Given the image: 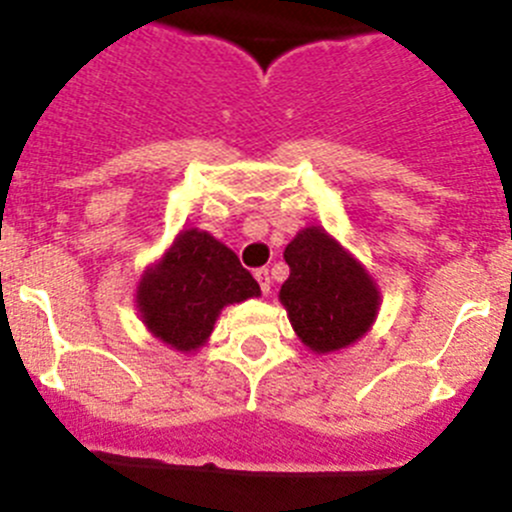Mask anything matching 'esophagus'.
Returning <instances> with one entry per match:
<instances>
[{"mask_svg": "<svg viewBox=\"0 0 512 512\" xmlns=\"http://www.w3.org/2000/svg\"><path fill=\"white\" fill-rule=\"evenodd\" d=\"M255 280L260 282V290L267 295V292H270V285H272L270 270H265V267H262V270H255Z\"/></svg>", "mask_w": 512, "mask_h": 512, "instance_id": "obj_1", "label": "esophagus"}]
</instances>
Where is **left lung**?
<instances>
[{
	"label": "left lung",
	"instance_id": "obj_1",
	"mask_svg": "<svg viewBox=\"0 0 512 512\" xmlns=\"http://www.w3.org/2000/svg\"><path fill=\"white\" fill-rule=\"evenodd\" d=\"M290 277L280 290L292 330L317 355L360 340L377 317L380 292L365 267L322 227H305L285 247Z\"/></svg>",
	"mask_w": 512,
	"mask_h": 512
}]
</instances>
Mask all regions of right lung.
Masks as SVG:
<instances>
[{"instance_id":"right-lung-1","label":"right lung","mask_w":512,"mask_h":512,"mask_svg":"<svg viewBox=\"0 0 512 512\" xmlns=\"http://www.w3.org/2000/svg\"><path fill=\"white\" fill-rule=\"evenodd\" d=\"M247 297H260L255 277L230 247L197 227L182 230L137 287L147 330L180 352L205 345L222 307Z\"/></svg>"}]
</instances>
